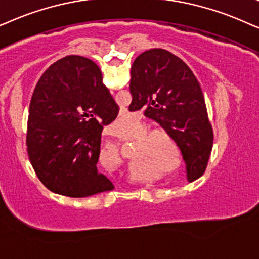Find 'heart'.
<instances>
[{"label": "heart", "mask_w": 259, "mask_h": 259, "mask_svg": "<svg viewBox=\"0 0 259 259\" xmlns=\"http://www.w3.org/2000/svg\"><path fill=\"white\" fill-rule=\"evenodd\" d=\"M134 129H135V133L137 134L144 132V126L142 124H135V125H134ZM148 135H149V132L143 133L142 135H141L140 140L136 142V146L139 148V154H153L155 155V157L160 160V154H158L157 147L155 146L151 141L147 139ZM165 136L168 137L167 134H165ZM110 148H111L113 151H117V149H118V148H117V144L115 143H110Z\"/></svg>", "instance_id": "1"}]
</instances>
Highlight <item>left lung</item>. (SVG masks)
I'll return each mask as SVG.
<instances>
[{
    "label": "left lung",
    "mask_w": 259,
    "mask_h": 259,
    "mask_svg": "<svg viewBox=\"0 0 259 259\" xmlns=\"http://www.w3.org/2000/svg\"><path fill=\"white\" fill-rule=\"evenodd\" d=\"M130 111L144 110L180 148L187 180L205 173L213 146L204 94L198 79L180 58L162 48L143 52L134 61Z\"/></svg>",
    "instance_id": "8db88e82"
}]
</instances>
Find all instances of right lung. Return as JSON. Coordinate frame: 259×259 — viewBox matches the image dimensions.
Here are the masks:
<instances>
[{
	"mask_svg": "<svg viewBox=\"0 0 259 259\" xmlns=\"http://www.w3.org/2000/svg\"><path fill=\"white\" fill-rule=\"evenodd\" d=\"M119 108L94 61L67 55L45 71L34 90L27 125V151L46 188L70 198L111 191L99 173L103 126Z\"/></svg>",
	"mask_w": 259,
	"mask_h": 259,
	"instance_id": "1",
	"label": "right lung"
}]
</instances>
